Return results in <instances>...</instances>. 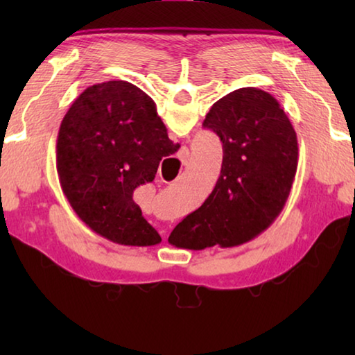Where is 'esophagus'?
I'll use <instances>...</instances> for the list:
<instances>
[{
    "mask_svg": "<svg viewBox=\"0 0 355 355\" xmlns=\"http://www.w3.org/2000/svg\"><path fill=\"white\" fill-rule=\"evenodd\" d=\"M186 155H188V150H182V156L183 158H186ZM184 161V159H183Z\"/></svg>",
    "mask_w": 355,
    "mask_h": 355,
    "instance_id": "obj_1",
    "label": "esophagus"
}]
</instances>
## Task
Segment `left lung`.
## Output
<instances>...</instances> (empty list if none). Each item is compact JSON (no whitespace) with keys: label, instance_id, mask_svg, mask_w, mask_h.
<instances>
[{"label":"left lung","instance_id":"1","mask_svg":"<svg viewBox=\"0 0 355 355\" xmlns=\"http://www.w3.org/2000/svg\"><path fill=\"white\" fill-rule=\"evenodd\" d=\"M203 127L220 137V175L169 243L191 250L235 248L263 233L284 209L297 171V136L279 101L257 87L216 101Z\"/></svg>","mask_w":355,"mask_h":355}]
</instances>
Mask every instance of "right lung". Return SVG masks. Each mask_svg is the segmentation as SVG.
<instances>
[{
    "mask_svg": "<svg viewBox=\"0 0 355 355\" xmlns=\"http://www.w3.org/2000/svg\"><path fill=\"white\" fill-rule=\"evenodd\" d=\"M180 148L156 105L127 81L87 87L62 119L56 142L59 182L70 207L98 235L125 245H155L133 191L153 182L159 161Z\"/></svg>",
    "mask_w": 355,
    "mask_h": 355,
    "instance_id": "obj_1",
    "label": "right lung"
}]
</instances>
